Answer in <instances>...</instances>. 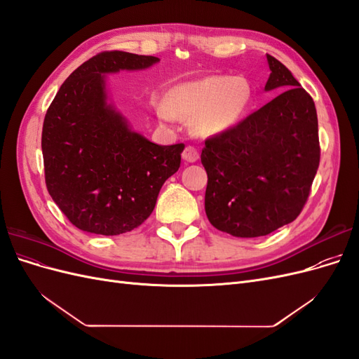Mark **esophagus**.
<instances>
[{
    "mask_svg": "<svg viewBox=\"0 0 359 359\" xmlns=\"http://www.w3.org/2000/svg\"><path fill=\"white\" fill-rule=\"evenodd\" d=\"M182 158L186 160L187 163H194V161H198V160H199V153H198V149H196V148H193V147H186V149L182 151Z\"/></svg>",
    "mask_w": 359,
    "mask_h": 359,
    "instance_id": "esophagus-1",
    "label": "esophagus"
}]
</instances>
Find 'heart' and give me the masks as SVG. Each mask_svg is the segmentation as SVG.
<instances>
[{"mask_svg": "<svg viewBox=\"0 0 359 359\" xmlns=\"http://www.w3.org/2000/svg\"><path fill=\"white\" fill-rule=\"evenodd\" d=\"M252 97V85L243 76L212 74L172 86L156 109L163 121L177 116L202 136H219L241 121Z\"/></svg>", "mask_w": 359, "mask_h": 359, "instance_id": "obj_1", "label": "heart"}]
</instances>
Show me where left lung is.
Segmentation results:
<instances>
[{
  "label": "left lung",
  "instance_id": "left-lung-1",
  "mask_svg": "<svg viewBox=\"0 0 359 359\" xmlns=\"http://www.w3.org/2000/svg\"><path fill=\"white\" fill-rule=\"evenodd\" d=\"M265 91L286 90L232 130L205 140V212L217 229L264 236L289 224L307 202L320 160L314 102L293 74L266 55Z\"/></svg>",
  "mask_w": 359,
  "mask_h": 359
}]
</instances>
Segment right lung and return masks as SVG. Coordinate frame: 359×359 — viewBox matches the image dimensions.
Returning <instances> with one entry per match:
<instances>
[{
	"mask_svg": "<svg viewBox=\"0 0 359 359\" xmlns=\"http://www.w3.org/2000/svg\"><path fill=\"white\" fill-rule=\"evenodd\" d=\"M158 61L102 52L69 76L49 106L41 132L46 187L81 231L106 236L133 231L181 165L184 144L151 142L107 99L106 74L145 70Z\"/></svg>",
	"mask_w": 359,
	"mask_h": 359,
	"instance_id": "add662e5",
	"label": "right lung"
}]
</instances>
